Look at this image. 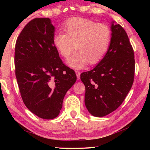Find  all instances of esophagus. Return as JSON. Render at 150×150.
Listing matches in <instances>:
<instances>
[{
    "label": "esophagus",
    "mask_w": 150,
    "mask_h": 150,
    "mask_svg": "<svg viewBox=\"0 0 150 150\" xmlns=\"http://www.w3.org/2000/svg\"><path fill=\"white\" fill-rule=\"evenodd\" d=\"M75 73H76V75H77V79H80L81 72H80V71H75Z\"/></svg>",
    "instance_id": "esophagus-1"
}]
</instances>
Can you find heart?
I'll use <instances>...</instances> for the list:
<instances>
[{"label":"heart","instance_id":"b5f03b06","mask_svg":"<svg viewBox=\"0 0 150 150\" xmlns=\"http://www.w3.org/2000/svg\"><path fill=\"white\" fill-rule=\"evenodd\" d=\"M65 33L58 32L53 38L55 47L63 57L68 58L70 67L81 69L90 64L98 63L105 56L111 40V31L105 24L96 23L83 18H73L63 25Z\"/></svg>","mask_w":150,"mask_h":150}]
</instances>
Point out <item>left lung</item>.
<instances>
[{
  "mask_svg": "<svg viewBox=\"0 0 150 150\" xmlns=\"http://www.w3.org/2000/svg\"><path fill=\"white\" fill-rule=\"evenodd\" d=\"M112 38L105 56L92 70L81 74L85 86L88 111L103 117L120 106L134 79L135 59L132 46L120 24L111 26Z\"/></svg>",
  "mask_w": 150,
  "mask_h": 150,
  "instance_id": "1",
  "label": "left lung"
}]
</instances>
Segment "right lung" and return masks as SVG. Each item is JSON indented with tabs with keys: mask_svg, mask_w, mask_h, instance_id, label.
Wrapping results in <instances>:
<instances>
[{
	"mask_svg": "<svg viewBox=\"0 0 150 150\" xmlns=\"http://www.w3.org/2000/svg\"><path fill=\"white\" fill-rule=\"evenodd\" d=\"M54 32L49 18H36L25 26L15 45V75L22 100L47 120L59 115L66 93L77 80L54 46Z\"/></svg>",
	"mask_w": 150,
	"mask_h": 150,
	"instance_id": "obj_1",
	"label": "right lung"
}]
</instances>
